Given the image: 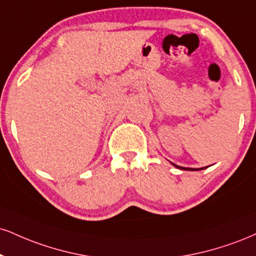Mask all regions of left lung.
<instances>
[{
  "label": "left lung",
  "mask_w": 256,
  "mask_h": 256,
  "mask_svg": "<svg viewBox=\"0 0 256 256\" xmlns=\"http://www.w3.org/2000/svg\"><path fill=\"white\" fill-rule=\"evenodd\" d=\"M174 166V167H176V168H178V169H182V170H202V169H204V168H206V167H202V168H186V167H180V166H178V164H175V163H173V162H170Z\"/></svg>",
  "instance_id": "1"
}]
</instances>
